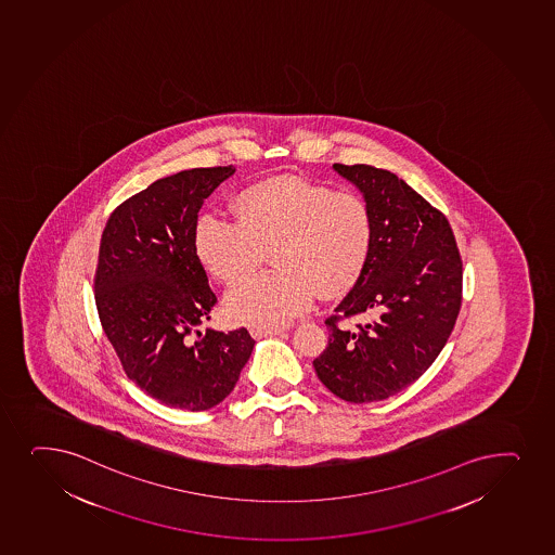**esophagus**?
Instances as JSON below:
<instances>
[{"label":"esophagus","instance_id":"1","mask_svg":"<svg viewBox=\"0 0 555 555\" xmlns=\"http://www.w3.org/2000/svg\"><path fill=\"white\" fill-rule=\"evenodd\" d=\"M282 328H250V336L255 339H262V337L281 336Z\"/></svg>","mask_w":555,"mask_h":555}]
</instances>
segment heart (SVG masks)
I'll return each instance as SVG.
<instances>
[{"instance_id": "b5f03b06", "label": "heart", "mask_w": 555, "mask_h": 555, "mask_svg": "<svg viewBox=\"0 0 555 555\" xmlns=\"http://www.w3.org/2000/svg\"><path fill=\"white\" fill-rule=\"evenodd\" d=\"M236 223L201 216L193 250L206 273L234 284L253 273L269 250L273 271L240 282L224 297L234 324L273 328L308 310L313 295L350 292L367 268L373 216L354 193L297 175H276L243 188L231 203Z\"/></svg>"}]
</instances>
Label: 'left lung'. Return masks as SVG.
I'll return each instance as SVG.
<instances>
[{"instance_id": "obj_1", "label": "left lung", "mask_w": 555, "mask_h": 555, "mask_svg": "<svg viewBox=\"0 0 555 555\" xmlns=\"http://www.w3.org/2000/svg\"><path fill=\"white\" fill-rule=\"evenodd\" d=\"M334 171L371 210L367 268L326 319L328 347L313 360L336 397L363 404L389 399L430 367L461 308V256L449 221L397 175L365 164ZM360 317L352 327L343 318Z\"/></svg>"}]
</instances>
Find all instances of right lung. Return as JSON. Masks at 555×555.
Here are the masks:
<instances>
[{
	"label": "right lung",
	"instance_id": "right-lung-1",
	"mask_svg": "<svg viewBox=\"0 0 555 555\" xmlns=\"http://www.w3.org/2000/svg\"><path fill=\"white\" fill-rule=\"evenodd\" d=\"M236 168H193L153 182L114 210L101 236L95 306L129 380L169 408L210 410L236 386L255 339L197 331L216 295L193 250L206 197Z\"/></svg>",
	"mask_w": 555,
	"mask_h": 555
}]
</instances>
